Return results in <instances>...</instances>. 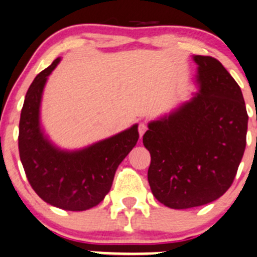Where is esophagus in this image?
<instances>
[{
	"mask_svg": "<svg viewBox=\"0 0 257 257\" xmlns=\"http://www.w3.org/2000/svg\"><path fill=\"white\" fill-rule=\"evenodd\" d=\"M138 129H139V134H140V138H142L143 135H144V133H145V132L148 131V125H146V123L142 122V123L139 124V128H138Z\"/></svg>",
	"mask_w": 257,
	"mask_h": 257,
	"instance_id": "1",
	"label": "esophagus"
}]
</instances>
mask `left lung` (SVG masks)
Here are the masks:
<instances>
[{"label":"left lung","instance_id":"left-lung-1","mask_svg":"<svg viewBox=\"0 0 257 257\" xmlns=\"http://www.w3.org/2000/svg\"><path fill=\"white\" fill-rule=\"evenodd\" d=\"M200 92L168 117L149 124L143 144L151 155L154 196L183 210L221 197L232 185L246 146L241 90L222 63L195 56Z\"/></svg>","mask_w":257,"mask_h":257}]
</instances>
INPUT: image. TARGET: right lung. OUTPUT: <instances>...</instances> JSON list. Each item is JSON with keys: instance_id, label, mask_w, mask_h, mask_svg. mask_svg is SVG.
<instances>
[{"instance_id": "obj_1", "label": "right lung", "mask_w": 257, "mask_h": 257, "mask_svg": "<svg viewBox=\"0 0 257 257\" xmlns=\"http://www.w3.org/2000/svg\"><path fill=\"white\" fill-rule=\"evenodd\" d=\"M60 58L36 75L25 95L19 120L18 148L25 176L47 204L67 211H85L105 199L115 170L139 139L138 125L94 144L66 152L51 145L39 124L42 90Z\"/></svg>"}]
</instances>
